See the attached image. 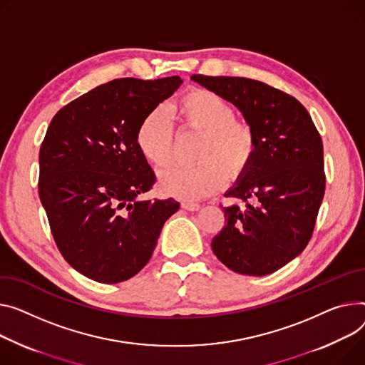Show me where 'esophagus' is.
I'll return each mask as SVG.
<instances>
[{"label": "esophagus", "instance_id": "34e87169", "mask_svg": "<svg viewBox=\"0 0 365 365\" xmlns=\"http://www.w3.org/2000/svg\"><path fill=\"white\" fill-rule=\"evenodd\" d=\"M182 208L187 210V211H198L201 210V205L197 202H190V201H183L182 202Z\"/></svg>", "mask_w": 365, "mask_h": 365}]
</instances>
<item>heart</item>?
<instances>
[{"instance_id": "1", "label": "heart", "mask_w": 365, "mask_h": 365, "mask_svg": "<svg viewBox=\"0 0 365 365\" xmlns=\"http://www.w3.org/2000/svg\"><path fill=\"white\" fill-rule=\"evenodd\" d=\"M167 112L180 128L201 132L202 138L195 151L197 163L173 164L158 173V186L165 195L202 200L222 189L226 176L236 179L250 168L257 153L255 132L247 121L235 118L233 107L220 95L195 88L168 104ZM168 116L161 108L151 110L135 135L140 155L155 167L165 165L172 157L173 126Z\"/></svg>"}]
</instances>
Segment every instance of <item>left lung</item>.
I'll return each instance as SVG.
<instances>
[{"mask_svg": "<svg viewBox=\"0 0 365 365\" xmlns=\"http://www.w3.org/2000/svg\"><path fill=\"white\" fill-rule=\"evenodd\" d=\"M190 79L232 103L257 136L250 168L225 193L247 208H223L226 225L211 242L212 252L235 273H274L305 250L315 226L326 187L320 133L298 100L262 82Z\"/></svg>", "mask_w": 365, "mask_h": 365, "instance_id": "1", "label": "left lung"}]
</instances>
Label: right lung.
Segmentation results:
<instances>
[{"mask_svg":"<svg viewBox=\"0 0 365 365\" xmlns=\"http://www.w3.org/2000/svg\"><path fill=\"white\" fill-rule=\"evenodd\" d=\"M115 79L63 107L39 151V198L64 259L100 283L133 277L150 261L175 200L145 201L155 175L135 142L145 114L182 85Z\"/></svg>","mask_w":365,"mask_h":365,"instance_id":"add662e5","label":"right lung"}]
</instances>
